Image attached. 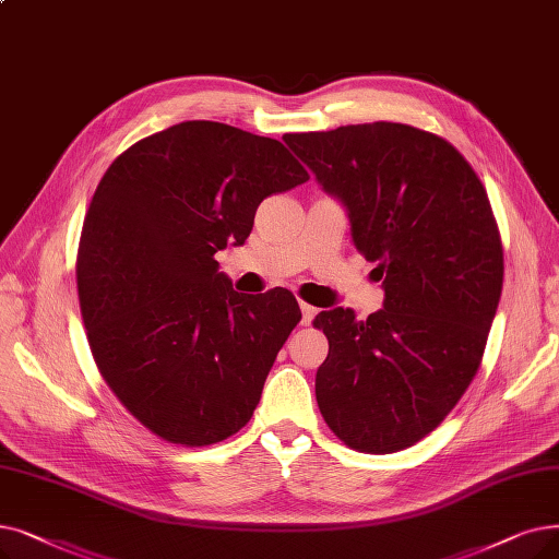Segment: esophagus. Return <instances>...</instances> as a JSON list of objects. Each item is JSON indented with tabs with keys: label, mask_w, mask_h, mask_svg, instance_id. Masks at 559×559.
Instances as JSON below:
<instances>
[{
	"label": "esophagus",
	"mask_w": 559,
	"mask_h": 559,
	"mask_svg": "<svg viewBox=\"0 0 559 559\" xmlns=\"http://www.w3.org/2000/svg\"><path fill=\"white\" fill-rule=\"evenodd\" d=\"M299 308H301V322H304V324H310V322L314 320V314H318V308L306 304V301H301Z\"/></svg>",
	"instance_id": "34e87169"
}]
</instances>
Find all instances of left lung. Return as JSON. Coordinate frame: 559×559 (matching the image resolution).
<instances>
[{
	"label": "left lung",
	"instance_id": "8db88e82",
	"mask_svg": "<svg viewBox=\"0 0 559 559\" xmlns=\"http://www.w3.org/2000/svg\"><path fill=\"white\" fill-rule=\"evenodd\" d=\"M283 141L345 207L354 247L383 278V308L322 310L329 356L314 395L340 441L368 454L418 443L466 393L502 293V245L471 164L404 123Z\"/></svg>",
	"mask_w": 559,
	"mask_h": 559
}]
</instances>
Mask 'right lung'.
I'll list each match as a JSON object with an SVG mask.
<instances>
[{"label":"right lung","instance_id":"right-lung-1","mask_svg":"<svg viewBox=\"0 0 559 559\" xmlns=\"http://www.w3.org/2000/svg\"><path fill=\"white\" fill-rule=\"evenodd\" d=\"M306 180L276 139L185 120L130 145L95 189L78 253L88 345L159 439L212 445L251 420L301 310L281 287L235 293L214 253L245 245L258 205Z\"/></svg>","mask_w":559,"mask_h":559}]
</instances>
